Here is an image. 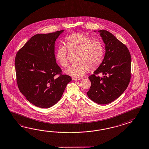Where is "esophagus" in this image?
<instances>
[{
  "label": "esophagus",
  "instance_id": "1",
  "mask_svg": "<svg viewBox=\"0 0 149 149\" xmlns=\"http://www.w3.org/2000/svg\"><path fill=\"white\" fill-rule=\"evenodd\" d=\"M72 79L74 80V81H79V80H80L81 79H77V78H75V77H73Z\"/></svg>",
  "mask_w": 149,
  "mask_h": 149
}]
</instances>
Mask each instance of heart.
<instances>
[{"mask_svg":"<svg viewBox=\"0 0 149 149\" xmlns=\"http://www.w3.org/2000/svg\"><path fill=\"white\" fill-rule=\"evenodd\" d=\"M66 43L70 50L79 51L77 56L78 63L72 65L65 70L70 76L81 77L84 76L88 68L96 69L103 61L104 47L98 40L93 39L84 34L75 33L66 37ZM56 58L60 65L66 67L69 64L67 50L65 47L59 46L56 51Z\"/></svg>","mask_w":149,"mask_h":149,"instance_id":"1","label":"heart"}]
</instances>
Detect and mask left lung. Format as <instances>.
<instances>
[{
  "label": "left lung",
  "instance_id": "1",
  "mask_svg": "<svg viewBox=\"0 0 149 149\" xmlns=\"http://www.w3.org/2000/svg\"><path fill=\"white\" fill-rule=\"evenodd\" d=\"M98 31L105 44V54L94 74L89 76L91 85L87 95L98 104H107L119 98L128 86L132 59L127 46L113 34L105 30ZM99 73L103 77L96 76Z\"/></svg>",
  "mask_w": 149,
  "mask_h": 149
}]
</instances>
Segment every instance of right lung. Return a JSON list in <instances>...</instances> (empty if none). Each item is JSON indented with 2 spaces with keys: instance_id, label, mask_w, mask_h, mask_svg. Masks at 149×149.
Masks as SVG:
<instances>
[{
  "instance_id": "add662e5",
  "label": "right lung",
  "mask_w": 149,
  "mask_h": 149,
  "mask_svg": "<svg viewBox=\"0 0 149 149\" xmlns=\"http://www.w3.org/2000/svg\"><path fill=\"white\" fill-rule=\"evenodd\" d=\"M63 31L34 35L15 56L19 89L37 107L46 109L55 105L72 81L70 76L61 74L54 55L56 40ZM57 74H60L58 78L55 76Z\"/></svg>"
}]
</instances>
